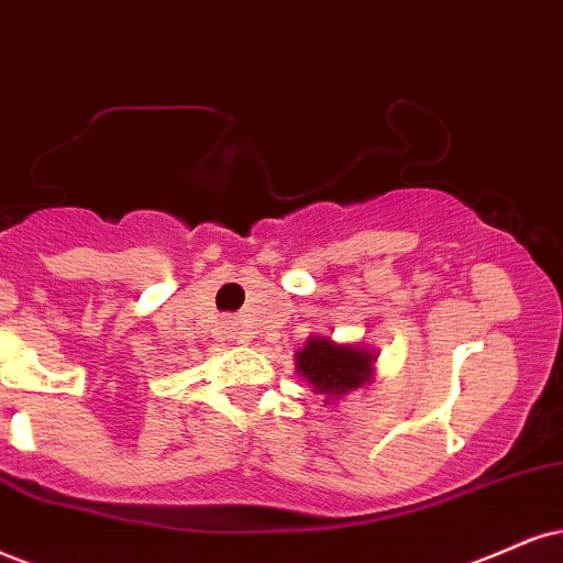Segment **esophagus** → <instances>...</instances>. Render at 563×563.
<instances>
[{"instance_id":"esophagus-1","label":"esophagus","mask_w":563,"mask_h":563,"mask_svg":"<svg viewBox=\"0 0 563 563\" xmlns=\"http://www.w3.org/2000/svg\"><path fill=\"white\" fill-rule=\"evenodd\" d=\"M232 339H234V342H238V344H247V342H250V331L242 329V325H234Z\"/></svg>"}]
</instances>
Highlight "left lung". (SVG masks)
Listing matches in <instances>:
<instances>
[{"label":"left lung","instance_id":"1","mask_svg":"<svg viewBox=\"0 0 563 563\" xmlns=\"http://www.w3.org/2000/svg\"><path fill=\"white\" fill-rule=\"evenodd\" d=\"M295 357L297 373L329 401L371 384L373 363L378 355L357 344H336L329 336H310Z\"/></svg>","mask_w":563,"mask_h":563}]
</instances>
